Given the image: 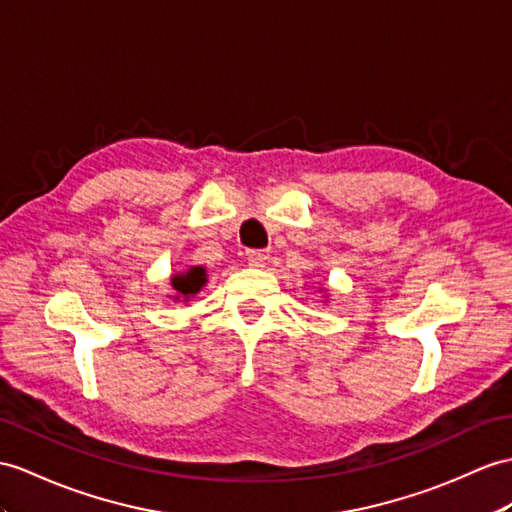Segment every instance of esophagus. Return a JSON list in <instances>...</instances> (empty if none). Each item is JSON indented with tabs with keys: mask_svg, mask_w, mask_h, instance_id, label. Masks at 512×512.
I'll return each instance as SVG.
<instances>
[{
	"mask_svg": "<svg viewBox=\"0 0 512 512\" xmlns=\"http://www.w3.org/2000/svg\"><path fill=\"white\" fill-rule=\"evenodd\" d=\"M245 258L252 267H265L267 260H269V252H267V249H247Z\"/></svg>",
	"mask_w": 512,
	"mask_h": 512,
	"instance_id": "esophagus-1",
	"label": "esophagus"
}]
</instances>
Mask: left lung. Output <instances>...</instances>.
Listing matches in <instances>:
<instances>
[{
    "label": "left lung",
    "instance_id": "8db88e82",
    "mask_svg": "<svg viewBox=\"0 0 512 512\" xmlns=\"http://www.w3.org/2000/svg\"><path fill=\"white\" fill-rule=\"evenodd\" d=\"M321 291H323V289H321ZM323 293H326V291H323ZM323 299H328V293H326V295H323Z\"/></svg>",
    "mask_w": 512,
    "mask_h": 512
}]
</instances>
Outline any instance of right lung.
Wrapping results in <instances>:
<instances>
[{
  "instance_id": "add662e5",
  "label": "right lung",
  "mask_w": 512,
  "mask_h": 512,
  "mask_svg": "<svg viewBox=\"0 0 512 512\" xmlns=\"http://www.w3.org/2000/svg\"><path fill=\"white\" fill-rule=\"evenodd\" d=\"M208 282V273L206 267H199L193 265L184 271H178L171 276V289L173 293L167 295L171 302H182V304H189L191 299L202 291V286H206Z\"/></svg>"
}]
</instances>
